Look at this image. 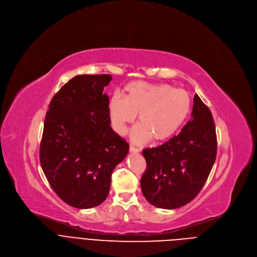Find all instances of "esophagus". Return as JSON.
<instances>
[{
  "instance_id": "esophagus-1",
  "label": "esophagus",
  "mask_w": 257,
  "mask_h": 257,
  "mask_svg": "<svg viewBox=\"0 0 257 257\" xmlns=\"http://www.w3.org/2000/svg\"><path fill=\"white\" fill-rule=\"evenodd\" d=\"M130 152L131 153H138V152H141V149H138L134 146H130Z\"/></svg>"
}]
</instances>
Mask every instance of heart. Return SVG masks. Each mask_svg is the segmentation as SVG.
<instances>
[{
  "label": "heart",
  "mask_w": 257,
  "mask_h": 257,
  "mask_svg": "<svg viewBox=\"0 0 257 257\" xmlns=\"http://www.w3.org/2000/svg\"><path fill=\"white\" fill-rule=\"evenodd\" d=\"M193 100L184 89L169 84L137 81L125 87L123 98L113 95L108 103L114 131L125 135L138 114L139 124L131 133L132 141L145 144L153 137L164 142L172 137L188 120Z\"/></svg>",
  "instance_id": "1"
}]
</instances>
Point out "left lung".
Masks as SVG:
<instances>
[{
  "instance_id": "1",
  "label": "left lung",
  "mask_w": 257,
  "mask_h": 257,
  "mask_svg": "<svg viewBox=\"0 0 257 257\" xmlns=\"http://www.w3.org/2000/svg\"><path fill=\"white\" fill-rule=\"evenodd\" d=\"M217 138L212 113L198 94L192 119L178 135L143 155L147 169L141 185L146 199L163 209H176L202 190L216 159Z\"/></svg>"
}]
</instances>
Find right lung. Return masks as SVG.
Here are the masks:
<instances>
[{
	"mask_svg": "<svg viewBox=\"0 0 257 257\" xmlns=\"http://www.w3.org/2000/svg\"><path fill=\"white\" fill-rule=\"evenodd\" d=\"M110 75L76 76L53 96L46 113L40 163L56 195L69 206H98L109 193L114 167L129 144L111 127Z\"/></svg>",
	"mask_w": 257,
	"mask_h": 257,
	"instance_id": "add662e5",
	"label": "right lung"
}]
</instances>
